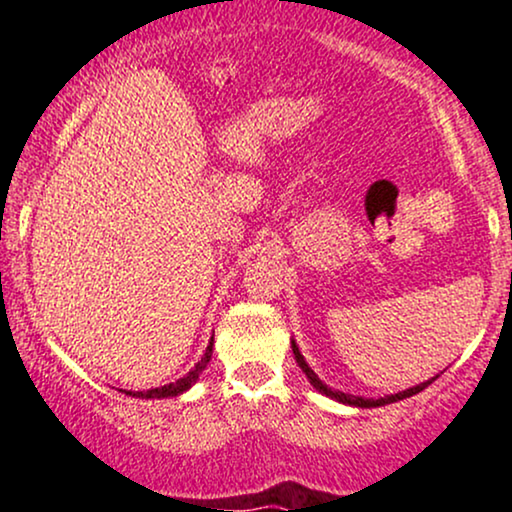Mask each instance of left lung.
I'll return each mask as SVG.
<instances>
[{"mask_svg": "<svg viewBox=\"0 0 512 512\" xmlns=\"http://www.w3.org/2000/svg\"><path fill=\"white\" fill-rule=\"evenodd\" d=\"M292 353H295V360H297V365L302 367V372L304 375H307V380L314 384V387L319 389L321 394H326V396H331V399H336V401H343V404H350V406H360V409H372V406H384V404H394V401H401V399H406V396H413V394H418V392H423V389L428 387L430 382L435 380H428V382H423V384H416V387H411V389H406V392H399V394H392V396H384V399H363V396H353V394H343V392H338V389H331V387H326L324 382L319 380L317 375H314V370L312 367H309L307 363H304V358H302V353H300V348L295 346V341H292Z\"/></svg>", "mask_w": 512, "mask_h": 512, "instance_id": "1", "label": "left lung"}]
</instances>
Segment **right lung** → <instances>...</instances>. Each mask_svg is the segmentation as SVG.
I'll list each match as a JSON object with an SVG mask.
<instances>
[{
    "label": "right lung",
    "mask_w": 512,
    "mask_h": 512,
    "mask_svg": "<svg viewBox=\"0 0 512 512\" xmlns=\"http://www.w3.org/2000/svg\"><path fill=\"white\" fill-rule=\"evenodd\" d=\"M210 358H212V341H210L208 350H205L203 358L198 360V365H195L193 370L188 372V375H183L181 380H176V382H171V384H164V387H157V389H147V392H137V394H132V396H140V399H162V396H179L181 392H186V389L191 387L195 380H198V375L205 370V365L210 363Z\"/></svg>",
    "instance_id": "add662e5"
}]
</instances>
